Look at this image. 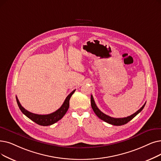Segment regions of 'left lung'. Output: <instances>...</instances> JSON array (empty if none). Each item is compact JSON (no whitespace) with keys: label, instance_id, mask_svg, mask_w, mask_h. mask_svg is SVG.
<instances>
[{"label":"left lung","instance_id":"obj_1","mask_svg":"<svg viewBox=\"0 0 161 161\" xmlns=\"http://www.w3.org/2000/svg\"><path fill=\"white\" fill-rule=\"evenodd\" d=\"M145 104H146V103L143 104L141 108H139L137 112H136L134 114H133L128 117L116 118L110 117L105 114H104L103 113H102V112L97 107L93 96L92 95L91 96V104H92V107L94 111V113H95V114L102 120L110 124L114 125H124L125 124H127L128 122H130L131 120H132L133 118H134L136 115H137L139 113H140V112L143 109Z\"/></svg>","mask_w":161,"mask_h":161}]
</instances>
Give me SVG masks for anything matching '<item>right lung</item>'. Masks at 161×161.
Returning <instances> with one entry per match:
<instances>
[{
    "label": "right lung",
    "mask_w": 161,
    "mask_h": 161,
    "mask_svg": "<svg viewBox=\"0 0 161 161\" xmlns=\"http://www.w3.org/2000/svg\"><path fill=\"white\" fill-rule=\"evenodd\" d=\"M75 89L74 90L73 92H72L67 96L64 102L63 103V104H62V105L60 107V108H59L57 110H56L55 112H54V113L49 114L41 115V114H37L30 113V112L27 111L22 105H21L18 97H16V98L18 105L20 110L22 112V113L24 114H25L27 118H29L30 120H31L34 122H36V124L40 125L47 126V125H50L58 122L64 116V114L66 113V112L69 108V99H70V97L75 92Z\"/></svg>",
    "instance_id": "obj_1"
}]
</instances>
